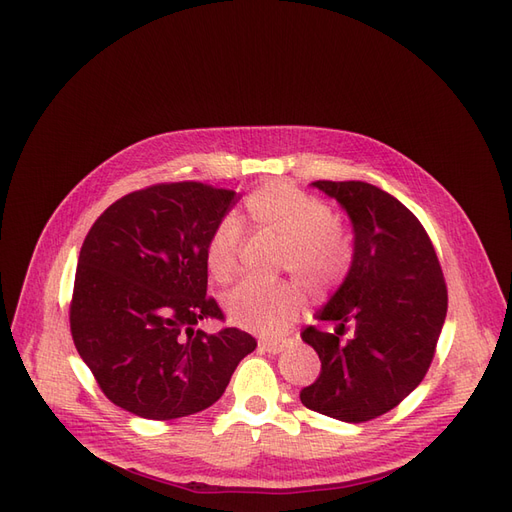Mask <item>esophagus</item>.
<instances>
[{"label": "esophagus", "instance_id": "34e87169", "mask_svg": "<svg viewBox=\"0 0 512 512\" xmlns=\"http://www.w3.org/2000/svg\"><path fill=\"white\" fill-rule=\"evenodd\" d=\"M258 348L265 350L267 354H280L286 348V342H271V339H262V342H258Z\"/></svg>", "mask_w": 512, "mask_h": 512}]
</instances>
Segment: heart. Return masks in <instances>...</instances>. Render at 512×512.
<instances>
[{
    "label": "heart",
    "instance_id": "obj_1",
    "mask_svg": "<svg viewBox=\"0 0 512 512\" xmlns=\"http://www.w3.org/2000/svg\"><path fill=\"white\" fill-rule=\"evenodd\" d=\"M247 218L254 226L282 237L280 267L292 269L316 290L344 280L352 262L346 228L327 203L290 181H267L245 196ZM241 224L222 215L205 241V269L213 282L228 284L237 271ZM303 307V290L292 280L243 282L224 297V312L235 327L280 335Z\"/></svg>",
    "mask_w": 512,
    "mask_h": 512
}]
</instances>
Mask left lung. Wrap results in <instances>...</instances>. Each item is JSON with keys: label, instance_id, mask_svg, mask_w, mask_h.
<instances>
[{"label": "left lung", "instance_id": "left-lung-1", "mask_svg": "<svg viewBox=\"0 0 512 512\" xmlns=\"http://www.w3.org/2000/svg\"><path fill=\"white\" fill-rule=\"evenodd\" d=\"M348 213L352 265L318 320L301 337L320 356V376L301 404L346 423H365L399 406L436 354L448 292L436 250L416 215L365 181H314ZM353 327L346 340L347 327Z\"/></svg>", "mask_w": 512, "mask_h": 512}]
</instances>
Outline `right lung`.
<instances>
[{
    "mask_svg": "<svg viewBox=\"0 0 512 512\" xmlns=\"http://www.w3.org/2000/svg\"><path fill=\"white\" fill-rule=\"evenodd\" d=\"M239 200L198 181L158 183L119 198L91 226L79 254L70 331L115 406L151 421L196 414L222 397L256 339L207 297L205 241Z\"/></svg>",
    "mask_w": 512,
    "mask_h": 512,
    "instance_id": "add662e5",
    "label": "right lung"
}]
</instances>
